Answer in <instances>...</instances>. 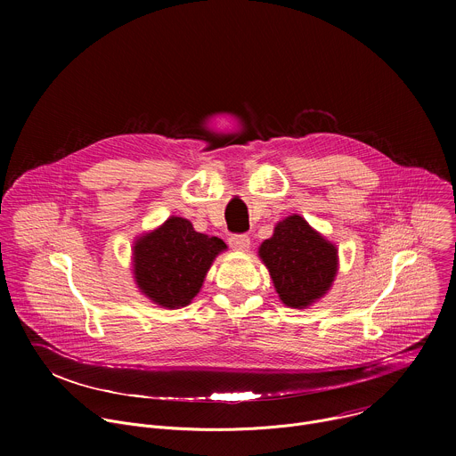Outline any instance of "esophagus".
Masks as SVG:
<instances>
[{
  "instance_id": "esophagus-1",
  "label": "esophagus",
  "mask_w": 456,
  "mask_h": 456,
  "mask_svg": "<svg viewBox=\"0 0 456 456\" xmlns=\"http://www.w3.org/2000/svg\"><path fill=\"white\" fill-rule=\"evenodd\" d=\"M229 245H231V248L243 252V250L248 248L250 238H248L247 234H232V236L229 238Z\"/></svg>"
}]
</instances>
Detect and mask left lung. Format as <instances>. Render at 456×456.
Here are the masks:
<instances>
[{"instance_id":"8db88e82","label":"left lung","mask_w":456,"mask_h":456,"mask_svg":"<svg viewBox=\"0 0 456 456\" xmlns=\"http://www.w3.org/2000/svg\"><path fill=\"white\" fill-rule=\"evenodd\" d=\"M280 299L290 308H308L327 294L338 274V248L299 215L287 216L259 245Z\"/></svg>"}]
</instances>
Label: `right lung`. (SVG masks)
I'll list each match as a JSON object with an SVG mask.
<instances>
[{
	"instance_id": "obj_1",
	"label": "right lung",
	"mask_w": 456,
	"mask_h": 456,
	"mask_svg": "<svg viewBox=\"0 0 456 456\" xmlns=\"http://www.w3.org/2000/svg\"><path fill=\"white\" fill-rule=\"evenodd\" d=\"M227 245L216 236L192 229L180 216L142 234L134 245V274L139 290L164 308L191 303L202 289L213 259Z\"/></svg>"
}]
</instances>
